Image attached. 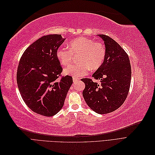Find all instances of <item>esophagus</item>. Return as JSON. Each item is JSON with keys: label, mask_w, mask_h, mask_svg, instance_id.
Masks as SVG:
<instances>
[{"label": "esophagus", "mask_w": 155, "mask_h": 155, "mask_svg": "<svg viewBox=\"0 0 155 155\" xmlns=\"http://www.w3.org/2000/svg\"><path fill=\"white\" fill-rule=\"evenodd\" d=\"M79 78H76V77H73V81H74V82H76V81H78V80H79Z\"/></svg>", "instance_id": "34e87169"}]
</instances>
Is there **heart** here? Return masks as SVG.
Segmentation results:
<instances>
[{
	"instance_id": "1",
	"label": "heart",
	"mask_w": 155,
	"mask_h": 155,
	"mask_svg": "<svg viewBox=\"0 0 155 155\" xmlns=\"http://www.w3.org/2000/svg\"><path fill=\"white\" fill-rule=\"evenodd\" d=\"M79 54L78 63L69 65L64 68L65 74L74 77L86 75L89 70H96L104 63L106 56L105 46L99 42L86 37H78L68 44V48L60 46L56 51V56L63 66L72 62L73 55Z\"/></svg>"
}]
</instances>
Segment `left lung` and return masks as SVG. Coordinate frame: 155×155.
<instances>
[{"label": "left lung", "mask_w": 155, "mask_h": 155, "mask_svg": "<svg viewBox=\"0 0 155 155\" xmlns=\"http://www.w3.org/2000/svg\"><path fill=\"white\" fill-rule=\"evenodd\" d=\"M104 40L106 56L104 63L93 74L91 79H81L85 84L83 96L87 104L96 113L112 112L122 105L128 95L131 79L129 56L120 45L105 35H98Z\"/></svg>", "instance_id": "1"}]
</instances>
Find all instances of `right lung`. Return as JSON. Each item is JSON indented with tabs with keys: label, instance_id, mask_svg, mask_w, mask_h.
I'll return each mask as SVG.
<instances>
[{
	"label": "right lung",
	"instance_id": "obj_1",
	"mask_svg": "<svg viewBox=\"0 0 155 155\" xmlns=\"http://www.w3.org/2000/svg\"><path fill=\"white\" fill-rule=\"evenodd\" d=\"M64 40L58 34L43 36L26 48L18 65L17 82L22 100L40 115L59 112L73 82L70 76L59 78L63 68L56 51Z\"/></svg>",
	"mask_w": 155,
	"mask_h": 155
}]
</instances>
